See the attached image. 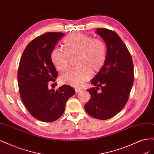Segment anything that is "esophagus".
I'll list each match as a JSON object with an SVG mask.
<instances>
[{
	"label": "esophagus",
	"instance_id": "esophagus-1",
	"mask_svg": "<svg viewBox=\"0 0 154 154\" xmlns=\"http://www.w3.org/2000/svg\"><path fill=\"white\" fill-rule=\"evenodd\" d=\"M74 89H75V92H76V93H78V92H80L81 90L80 89V88H74Z\"/></svg>",
	"mask_w": 154,
	"mask_h": 154
}]
</instances>
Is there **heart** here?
Listing matches in <instances>:
<instances>
[{
	"mask_svg": "<svg viewBox=\"0 0 154 154\" xmlns=\"http://www.w3.org/2000/svg\"><path fill=\"white\" fill-rule=\"evenodd\" d=\"M65 51L54 48L51 53V61L60 71L69 68L71 58L78 56L77 68L60 76L63 84L80 87L87 81L92 72H98L106 62L107 48L104 42L100 38L85 34H72L64 38Z\"/></svg>",
	"mask_w": 154,
	"mask_h": 154,
	"instance_id": "1",
	"label": "heart"
}]
</instances>
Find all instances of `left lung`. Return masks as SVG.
<instances>
[{"instance_id":"1","label":"left lung","mask_w":154,"mask_h":154,"mask_svg":"<svg viewBox=\"0 0 154 154\" xmlns=\"http://www.w3.org/2000/svg\"><path fill=\"white\" fill-rule=\"evenodd\" d=\"M96 32L105 41L107 56L103 67L91 80L96 87L87 89L91 99L84 108L92 117L105 120L118 114L127 103L134 82V65L127 46L116 32L97 28Z\"/></svg>"}]
</instances>
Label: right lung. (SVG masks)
Returning <instances> with one entry per match:
<instances>
[{
  "label": "right lung",
  "mask_w": 154,
  "mask_h": 154,
  "mask_svg": "<svg viewBox=\"0 0 154 154\" xmlns=\"http://www.w3.org/2000/svg\"><path fill=\"white\" fill-rule=\"evenodd\" d=\"M63 32H49L27 45L18 71V83L23 103L29 113L43 122H52L63 114L66 102L75 94L71 87L63 85L49 90V83L58 76L51 53Z\"/></svg>",
  "instance_id": "obj_1"
}]
</instances>
